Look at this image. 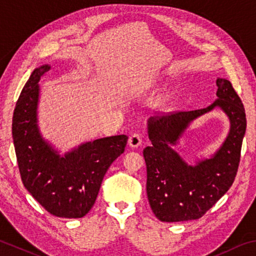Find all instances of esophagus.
I'll list each match as a JSON object with an SVG mask.
<instances>
[{"mask_svg": "<svg viewBox=\"0 0 256 256\" xmlns=\"http://www.w3.org/2000/svg\"><path fill=\"white\" fill-rule=\"evenodd\" d=\"M128 144L131 148H138L142 144V138L140 133H133L128 138Z\"/></svg>", "mask_w": 256, "mask_h": 256, "instance_id": "34e87169", "label": "esophagus"}]
</instances>
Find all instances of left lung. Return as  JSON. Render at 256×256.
Instances as JSON below:
<instances>
[{
	"instance_id": "obj_1",
	"label": "left lung",
	"mask_w": 256,
	"mask_h": 256,
	"mask_svg": "<svg viewBox=\"0 0 256 256\" xmlns=\"http://www.w3.org/2000/svg\"><path fill=\"white\" fill-rule=\"evenodd\" d=\"M218 98L206 108L152 116L148 120L151 146L143 150L146 194L161 222L198 220L227 192L238 174L246 131L243 103L230 80L217 78ZM220 107L231 122L222 146L211 157L189 166L172 148L194 119Z\"/></svg>"
}]
</instances>
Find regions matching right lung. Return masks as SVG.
Wrapping results in <instances>:
<instances>
[{"label": "right lung", "mask_w": 256, "mask_h": 256, "mask_svg": "<svg viewBox=\"0 0 256 256\" xmlns=\"http://www.w3.org/2000/svg\"><path fill=\"white\" fill-rule=\"evenodd\" d=\"M51 67L32 72L16 102L12 136L22 182L51 215L80 218L94 206L102 181L125 150L128 136H114L80 144L64 156L41 136L38 126L39 80Z\"/></svg>", "instance_id": "1"}]
</instances>
